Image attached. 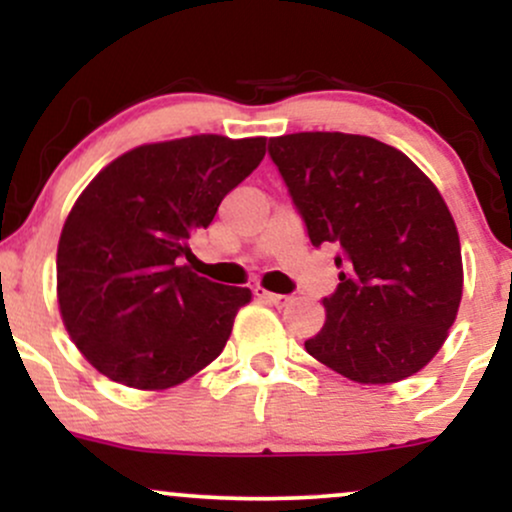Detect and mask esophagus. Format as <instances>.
Wrapping results in <instances>:
<instances>
[{"label":"esophagus","mask_w":512,"mask_h":512,"mask_svg":"<svg viewBox=\"0 0 512 512\" xmlns=\"http://www.w3.org/2000/svg\"><path fill=\"white\" fill-rule=\"evenodd\" d=\"M255 296L260 298V301L274 305V308H284V305H289L291 298L284 296V293H272V291H264L262 286H257L255 289Z\"/></svg>","instance_id":"obj_1"}]
</instances>
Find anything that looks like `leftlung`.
Returning <instances> with one entry per match:
<instances>
[{
	"label": "left lung",
	"instance_id": "obj_1",
	"mask_svg": "<svg viewBox=\"0 0 512 512\" xmlns=\"http://www.w3.org/2000/svg\"><path fill=\"white\" fill-rule=\"evenodd\" d=\"M337 291L305 351L363 385L399 383L438 354L462 301L460 236L438 187L395 146L342 132L269 139Z\"/></svg>",
	"mask_w": 512,
	"mask_h": 512
}]
</instances>
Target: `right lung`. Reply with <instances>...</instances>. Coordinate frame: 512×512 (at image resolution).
Returning a JSON list of instances; mask_svg holds the SVG:
<instances>
[{"instance_id": "obj_1", "label": "right lung", "mask_w": 512, "mask_h": 512, "mask_svg": "<svg viewBox=\"0 0 512 512\" xmlns=\"http://www.w3.org/2000/svg\"><path fill=\"white\" fill-rule=\"evenodd\" d=\"M264 144L221 134L144 144L88 182L57 245V301L93 368L134 390H166L221 354L252 293L197 276L182 257L260 166Z\"/></svg>"}]
</instances>
